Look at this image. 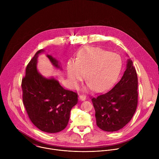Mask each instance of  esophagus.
<instances>
[{
	"label": "esophagus",
	"instance_id": "esophagus-1",
	"mask_svg": "<svg viewBox=\"0 0 159 159\" xmlns=\"http://www.w3.org/2000/svg\"><path fill=\"white\" fill-rule=\"evenodd\" d=\"M79 99L81 101H84L86 99V96L85 95H80L79 96Z\"/></svg>",
	"mask_w": 159,
	"mask_h": 159
}]
</instances>
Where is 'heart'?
Wrapping results in <instances>:
<instances>
[{
	"label": "heart",
	"mask_w": 159,
	"mask_h": 159,
	"mask_svg": "<svg viewBox=\"0 0 159 159\" xmlns=\"http://www.w3.org/2000/svg\"><path fill=\"white\" fill-rule=\"evenodd\" d=\"M121 68L120 57L99 48L87 47L79 52L77 60L67 63L66 75L72 87H76L86 73L84 90L101 93L110 88L118 78Z\"/></svg>",
	"instance_id": "1"
}]
</instances>
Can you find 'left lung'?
I'll return each mask as SVG.
<instances>
[{"label":"left lung","instance_id":"8db88e82","mask_svg":"<svg viewBox=\"0 0 159 159\" xmlns=\"http://www.w3.org/2000/svg\"><path fill=\"white\" fill-rule=\"evenodd\" d=\"M137 72L128 58L121 80L110 91L92 99L97 126L111 132L120 130L128 124L137 107Z\"/></svg>","mask_w":159,"mask_h":159}]
</instances>
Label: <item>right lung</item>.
Here are the masks:
<instances>
[{
    "instance_id": "right-lung-1",
    "label": "right lung",
    "mask_w": 159,
    "mask_h": 159,
    "mask_svg": "<svg viewBox=\"0 0 159 159\" xmlns=\"http://www.w3.org/2000/svg\"><path fill=\"white\" fill-rule=\"evenodd\" d=\"M38 51L27 65L22 80V101L31 122L40 130L50 133L64 129L69 123L72 108L77 104V94L64 89L53 77H46L38 70ZM47 57L57 69L62 70L60 62L50 55Z\"/></svg>"
}]
</instances>
